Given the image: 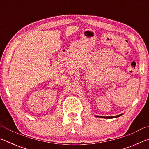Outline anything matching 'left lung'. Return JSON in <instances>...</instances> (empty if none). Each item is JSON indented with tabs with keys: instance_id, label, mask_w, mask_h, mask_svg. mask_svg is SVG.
<instances>
[{
	"instance_id": "1",
	"label": "left lung",
	"mask_w": 149,
	"mask_h": 149,
	"mask_svg": "<svg viewBox=\"0 0 149 149\" xmlns=\"http://www.w3.org/2000/svg\"><path fill=\"white\" fill-rule=\"evenodd\" d=\"M120 115H118V116H96V117H99V118H107V119H110V118H118L120 116Z\"/></svg>"
}]
</instances>
